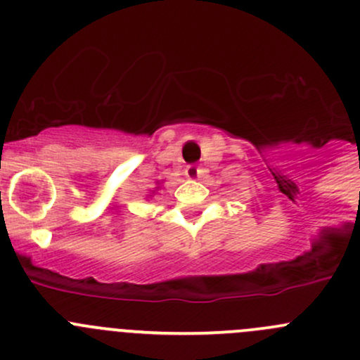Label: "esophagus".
<instances>
[{"mask_svg":"<svg viewBox=\"0 0 360 360\" xmlns=\"http://www.w3.org/2000/svg\"><path fill=\"white\" fill-rule=\"evenodd\" d=\"M184 174H186L188 179H197L200 176V169L197 165H188L186 169H184Z\"/></svg>","mask_w":360,"mask_h":360,"instance_id":"esophagus-1","label":"esophagus"}]
</instances>
